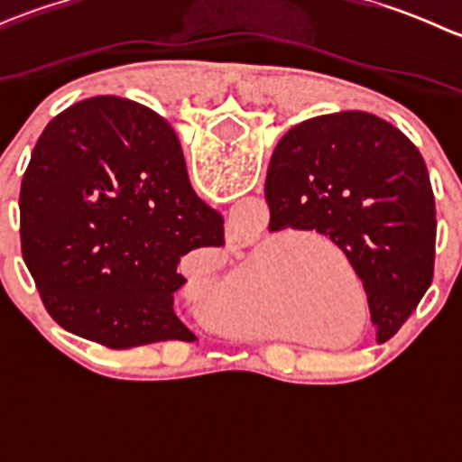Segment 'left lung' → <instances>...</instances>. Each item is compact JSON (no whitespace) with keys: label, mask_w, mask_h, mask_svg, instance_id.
Listing matches in <instances>:
<instances>
[{"label":"left lung","mask_w":462,"mask_h":462,"mask_svg":"<svg viewBox=\"0 0 462 462\" xmlns=\"http://www.w3.org/2000/svg\"><path fill=\"white\" fill-rule=\"evenodd\" d=\"M273 232H318L362 279L377 344L416 310L433 279L436 203L425 161L366 111L315 116L274 147L265 176Z\"/></svg>","instance_id":"8db88e82"}]
</instances>
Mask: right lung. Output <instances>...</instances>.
<instances>
[{"mask_svg": "<svg viewBox=\"0 0 462 462\" xmlns=\"http://www.w3.org/2000/svg\"><path fill=\"white\" fill-rule=\"evenodd\" d=\"M22 254L64 330L109 348L194 342L174 295L185 254L223 248V217L189 185L179 138L116 96L55 116L20 192Z\"/></svg>", "mask_w": 462, "mask_h": 462, "instance_id": "1", "label": "right lung"}]
</instances>
